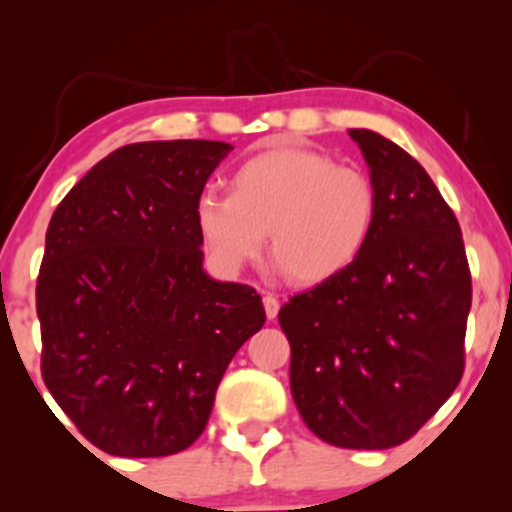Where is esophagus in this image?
<instances>
[{"label": "esophagus", "instance_id": "1", "mask_svg": "<svg viewBox=\"0 0 512 512\" xmlns=\"http://www.w3.org/2000/svg\"><path fill=\"white\" fill-rule=\"evenodd\" d=\"M262 303H264V313H267L269 320H274V317L279 315V298H276L274 293H264Z\"/></svg>", "mask_w": 512, "mask_h": 512}]
</instances>
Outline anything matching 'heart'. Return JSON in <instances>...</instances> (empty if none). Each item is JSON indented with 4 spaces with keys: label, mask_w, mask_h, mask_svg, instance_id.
<instances>
[{
    "label": "heart",
    "mask_w": 512,
    "mask_h": 512,
    "mask_svg": "<svg viewBox=\"0 0 512 512\" xmlns=\"http://www.w3.org/2000/svg\"><path fill=\"white\" fill-rule=\"evenodd\" d=\"M231 195L202 192L197 236L223 274L274 252L276 272L301 286L334 279L358 260L378 221L373 180L305 146H269L233 168Z\"/></svg>",
    "instance_id": "obj_1"
}]
</instances>
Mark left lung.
Returning <instances> with one entry per match:
<instances>
[{
	"instance_id": "1",
	"label": "left lung",
	"mask_w": 512,
	"mask_h": 512,
	"mask_svg": "<svg viewBox=\"0 0 512 512\" xmlns=\"http://www.w3.org/2000/svg\"><path fill=\"white\" fill-rule=\"evenodd\" d=\"M378 192V221L346 272L281 305L291 395L305 426L337 448L404 443L464 370L472 276L462 231L416 158L349 129Z\"/></svg>"
}]
</instances>
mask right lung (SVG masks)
<instances>
[{
    "label": "right lung",
    "mask_w": 512,
    "mask_h": 512,
    "mask_svg": "<svg viewBox=\"0 0 512 512\" xmlns=\"http://www.w3.org/2000/svg\"><path fill=\"white\" fill-rule=\"evenodd\" d=\"M231 149L120 146L52 214L35 289L43 380L108 455L190 448L231 358L267 320L252 286L202 267L195 204Z\"/></svg>",
    "instance_id": "add662e5"
}]
</instances>
